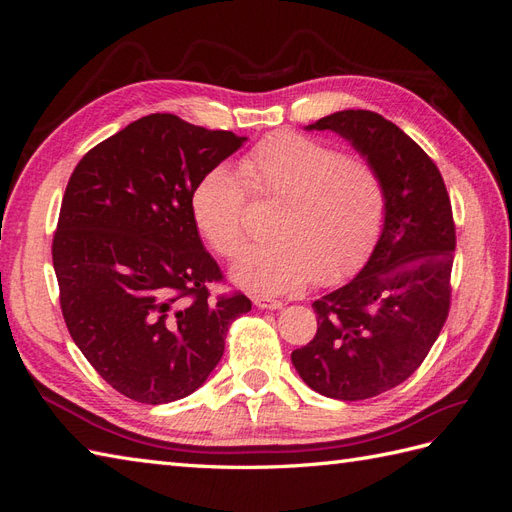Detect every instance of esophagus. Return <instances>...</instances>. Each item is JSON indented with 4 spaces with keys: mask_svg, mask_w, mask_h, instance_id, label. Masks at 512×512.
Wrapping results in <instances>:
<instances>
[{
    "mask_svg": "<svg viewBox=\"0 0 512 512\" xmlns=\"http://www.w3.org/2000/svg\"><path fill=\"white\" fill-rule=\"evenodd\" d=\"M252 301H254V305H256L258 309H280V307H282V301L269 299V297H260V294H256V297H252Z\"/></svg>",
    "mask_w": 512,
    "mask_h": 512,
    "instance_id": "34e87169",
    "label": "esophagus"
}]
</instances>
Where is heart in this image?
I'll list each match as a JSON object with an SVG mask.
<instances>
[{
    "label": "heart",
    "instance_id": "1",
    "mask_svg": "<svg viewBox=\"0 0 512 512\" xmlns=\"http://www.w3.org/2000/svg\"><path fill=\"white\" fill-rule=\"evenodd\" d=\"M275 205L269 241L243 252L232 277L258 294H286L309 280L335 284L359 269L382 235L389 194L367 158L299 132H275L239 160L194 183L190 207L215 254L235 258L247 241V200Z\"/></svg>",
    "mask_w": 512,
    "mask_h": 512
}]
</instances>
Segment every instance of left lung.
<instances>
[{
    "label": "left lung",
    "mask_w": 512,
    "mask_h": 512,
    "mask_svg": "<svg viewBox=\"0 0 512 512\" xmlns=\"http://www.w3.org/2000/svg\"><path fill=\"white\" fill-rule=\"evenodd\" d=\"M309 130H333L376 164L389 207L363 271L314 301L318 329L292 365L324 397L359 401L395 389L421 367L451 309L455 220L440 170L393 121L339 111Z\"/></svg>",
    "instance_id": "8db88e82"
}]
</instances>
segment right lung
<instances>
[{
	"label": "right lung",
	"mask_w": 512,
	"mask_h": 512,
	"mask_svg": "<svg viewBox=\"0 0 512 512\" xmlns=\"http://www.w3.org/2000/svg\"><path fill=\"white\" fill-rule=\"evenodd\" d=\"M245 138L170 113L89 149L66 185L53 267L66 327L102 380L141 404L194 393L250 312L203 247L190 207L200 175Z\"/></svg>",
	"instance_id": "add662e5"
}]
</instances>
